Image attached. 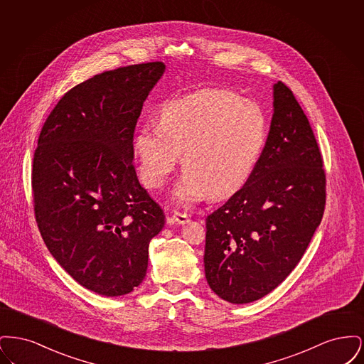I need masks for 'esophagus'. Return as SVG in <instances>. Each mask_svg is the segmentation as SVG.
I'll return each mask as SVG.
<instances>
[{"instance_id":"34e87169","label":"esophagus","mask_w":364,"mask_h":364,"mask_svg":"<svg viewBox=\"0 0 364 364\" xmlns=\"http://www.w3.org/2000/svg\"><path fill=\"white\" fill-rule=\"evenodd\" d=\"M172 221L174 224H178V225H186L190 223V217L187 214H183V213H174L172 215Z\"/></svg>"}]
</instances>
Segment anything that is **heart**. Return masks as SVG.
I'll list each match as a JSON object with an SVG mask.
<instances>
[{"instance_id": "1", "label": "heart", "mask_w": 364, "mask_h": 364, "mask_svg": "<svg viewBox=\"0 0 364 364\" xmlns=\"http://www.w3.org/2000/svg\"><path fill=\"white\" fill-rule=\"evenodd\" d=\"M263 106L226 88H205L166 101L156 124L143 125L134 150L143 183L161 188L183 153L186 168L174 186V202L191 206L208 196L223 199L242 188L267 141Z\"/></svg>"}]
</instances>
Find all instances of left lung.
<instances>
[{"label": "left lung", "instance_id": "obj_1", "mask_svg": "<svg viewBox=\"0 0 364 364\" xmlns=\"http://www.w3.org/2000/svg\"><path fill=\"white\" fill-rule=\"evenodd\" d=\"M323 162L294 92L273 86V117L259 162L245 186L206 218L205 273L215 294L255 301L289 276L321 224Z\"/></svg>", "mask_w": 364, "mask_h": 364}]
</instances>
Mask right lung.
Returning <instances> with one entry per match:
<instances>
[{"label": "right lung", "instance_id": "add662e5", "mask_svg": "<svg viewBox=\"0 0 364 364\" xmlns=\"http://www.w3.org/2000/svg\"><path fill=\"white\" fill-rule=\"evenodd\" d=\"M165 68L122 67L73 87L38 139L33 192L42 239L70 277L102 296L140 285L149 244L165 225L132 164L143 102Z\"/></svg>", "mask_w": 364, "mask_h": 364}]
</instances>
